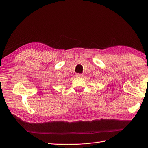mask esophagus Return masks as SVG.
<instances>
[{
    "mask_svg": "<svg viewBox=\"0 0 148 148\" xmlns=\"http://www.w3.org/2000/svg\"><path fill=\"white\" fill-rule=\"evenodd\" d=\"M76 77H83V74H77L76 75Z\"/></svg>",
    "mask_w": 148,
    "mask_h": 148,
    "instance_id": "obj_1",
    "label": "esophagus"
}]
</instances>
